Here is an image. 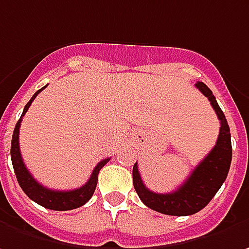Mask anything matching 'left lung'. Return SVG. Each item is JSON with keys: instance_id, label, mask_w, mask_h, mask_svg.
Listing matches in <instances>:
<instances>
[{"instance_id": "obj_1", "label": "left lung", "mask_w": 249, "mask_h": 249, "mask_svg": "<svg viewBox=\"0 0 249 249\" xmlns=\"http://www.w3.org/2000/svg\"><path fill=\"white\" fill-rule=\"evenodd\" d=\"M196 87L201 90L202 95L208 98L220 121V129L215 147L194 168L184 183L180 184L172 193L161 194L149 190L142 180L138 164L133 165V187L136 193L146 207L160 213L186 216L201 211L213 198L220 186L226 180L230 169L231 139L226 117L219 107L215 96L212 95V90L204 82H197Z\"/></svg>"}]
</instances>
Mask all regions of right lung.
I'll use <instances>...</instances> for the list:
<instances>
[{"mask_svg": "<svg viewBox=\"0 0 249 249\" xmlns=\"http://www.w3.org/2000/svg\"><path fill=\"white\" fill-rule=\"evenodd\" d=\"M47 87V85H45ZM38 89L33 98L30 99V102L24 106L22 116L19 118V121L16 123L15 131L12 135V143H11V159H12V165L15 169V175L16 179L20 184L22 190L26 193V196L33 200L34 202H37L39 205H42L44 208L53 211H70L75 210L78 207H82L85 202L89 201V198L93 196V192L96 189L98 184V175L99 171L105 167L108 162L110 159L102 160L98 165L95 167L93 172L90 174V178L88 179V182L74 190H69V192H59V190H52V189H47L42 184H39L29 172V169L26 168L24 162H23L22 154H20V147H19V128H20V123H22L23 116L26 114V111L29 110L31 106L33 100L37 98L39 92L42 89Z\"/></svg>", "mask_w": 249, "mask_h": 249, "instance_id": "right-lung-1", "label": "right lung"}]
</instances>
